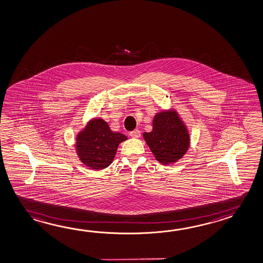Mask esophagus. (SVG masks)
Here are the masks:
<instances>
[{"instance_id":"34e87169","label":"esophagus","mask_w":263,"mask_h":263,"mask_svg":"<svg viewBox=\"0 0 263 263\" xmlns=\"http://www.w3.org/2000/svg\"><path fill=\"white\" fill-rule=\"evenodd\" d=\"M130 137L134 138V139H139L140 137V131L139 129H136L134 131L130 132Z\"/></svg>"}]
</instances>
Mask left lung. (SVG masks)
I'll use <instances>...</instances> for the list:
<instances>
[{"instance_id": "obj_1", "label": "left lung", "mask_w": 263, "mask_h": 263, "mask_svg": "<svg viewBox=\"0 0 263 263\" xmlns=\"http://www.w3.org/2000/svg\"><path fill=\"white\" fill-rule=\"evenodd\" d=\"M143 139L155 158L163 165L180 160L190 147L187 126L174 108L156 113L153 130L144 132Z\"/></svg>"}]
</instances>
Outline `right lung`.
<instances>
[{"mask_svg":"<svg viewBox=\"0 0 263 263\" xmlns=\"http://www.w3.org/2000/svg\"><path fill=\"white\" fill-rule=\"evenodd\" d=\"M126 140L125 135L112 131L103 119L92 118L76 137V153L86 166L103 170L112 163L119 144Z\"/></svg>","mask_w":263,"mask_h":263,"instance_id":"1","label":"right lung"}]
</instances>
